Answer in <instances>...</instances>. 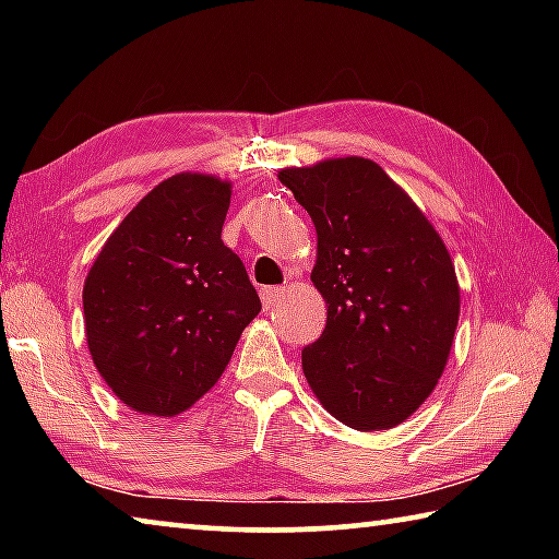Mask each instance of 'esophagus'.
<instances>
[{
    "mask_svg": "<svg viewBox=\"0 0 559 559\" xmlns=\"http://www.w3.org/2000/svg\"><path fill=\"white\" fill-rule=\"evenodd\" d=\"M283 293H286V290H283V288H278V286H266V288H261V293H259V296H261V302H263V308H266V310H271L273 306H276V302L283 298Z\"/></svg>",
    "mask_w": 559,
    "mask_h": 559,
    "instance_id": "34e87169",
    "label": "esophagus"
}]
</instances>
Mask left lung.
Here are the masks:
<instances>
[{"mask_svg":"<svg viewBox=\"0 0 559 559\" xmlns=\"http://www.w3.org/2000/svg\"><path fill=\"white\" fill-rule=\"evenodd\" d=\"M278 179L316 224L310 281L328 306L302 374L345 427L392 429L429 400L449 362L461 288L447 243L367 157L283 167Z\"/></svg>","mask_w":559,"mask_h":559,"instance_id":"left-lung-1","label":"left lung"}]
</instances>
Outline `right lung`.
Masks as SVG:
<instances>
[{"mask_svg":"<svg viewBox=\"0 0 559 559\" xmlns=\"http://www.w3.org/2000/svg\"><path fill=\"white\" fill-rule=\"evenodd\" d=\"M229 179L179 173L132 206L83 283L93 365L132 412L175 416L219 382L261 313L241 259L224 246Z\"/></svg>","mask_w":559,"mask_h":559,"instance_id":"right-lung-1","label":"right lung"}]
</instances>
